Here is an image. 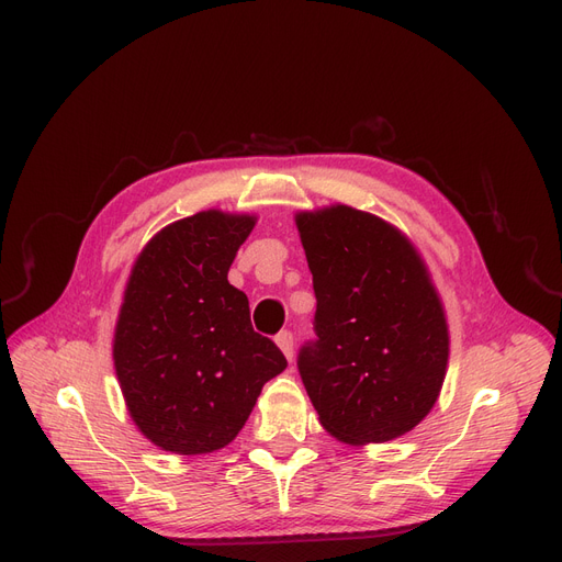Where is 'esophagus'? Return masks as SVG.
I'll use <instances>...</instances> for the list:
<instances>
[{"instance_id": "esophagus-1", "label": "esophagus", "mask_w": 562, "mask_h": 562, "mask_svg": "<svg viewBox=\"0 0 562 562\" xmlns=\"http://www.w3.org/2000/svg\"><path fill=\"white\" fill-rule=\"evenodd\" d=\"M276 344H278L280 350L284 352V358L291 362V360H293V335H291L289 330H282V333H278Z\"/></svg>"}]
</instances>
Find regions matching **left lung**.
Returning <instances> with one entry per match:
<instances>
[{"label":"left lung","instance_id":"8db88e82","mask_svg":"<svg viewBox=\"0 0 562 562\" xmlns=\"http://www.w3.org/2000/svg\"><path fill=\"white\" fill-rule=\"evenodd\" d=\"M296 225L316 296L299 371L321 426L346 445L405 435L435 405L449 360L424 259L394 225L346 204Z\"/></svg>","mask_w":562,"mask_h":562}]
</instances>
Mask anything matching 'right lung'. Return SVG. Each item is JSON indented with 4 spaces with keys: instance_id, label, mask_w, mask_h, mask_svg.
<instances>
[{
    "instance_id": "add662e5",
    "label": "right lung",
    "mask_w": 562,
    "mask_h": 562,
    "mask_svg": "<svg viewBox=\"0 0 562 562\" xmlns=\"http://www.w3.org/2000/svg\"><path fill=\"white\" fill-rule=\"evenodd\" d=\"M255 216L216 210L175 221L138 255L113 335V364L138 430L164 451L227 447L261 387L286 369L227 282Z\"/></svg>"
}]
</instances>
